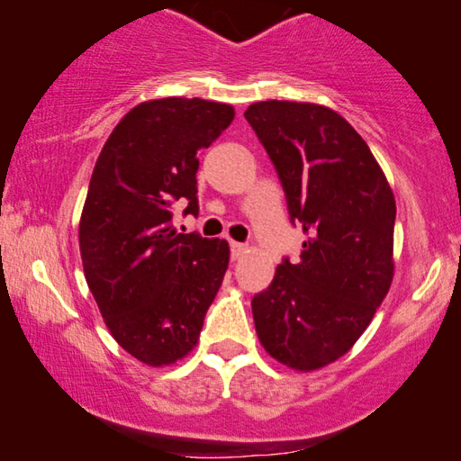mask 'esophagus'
Instances as JSON below:
<instances>
[{
	"instance_id": "obj_1",
	"label": "esophagus",
	"mask_w": 461,
	"mask_h": 461,
	"mask_svg": "<svg viewBox=\"0 0 461 461\" xmlns=\"http://www.w3.org/2000/svg\"><path fill=\"white\" fill-rule=\"evenodd\" d=\"M245 251H248V245L230 241V256H232V260H239V258L245 256Z\"/></svg>"
}]
</instances>
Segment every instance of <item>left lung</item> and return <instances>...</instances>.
Returning <instances> with one entry per match:
<instances>
[{
	"label": "left lung",
	"mask_w": 461,
	"mask_h": 461,
	"mask_svg": "<svg viewBox=\"0 0 461 461\" xmlns=\"http://www.w3.org/2000/svg\"><path fill=\"white\" fill-rule=\"evenodd\" d=\"M306 241L254 295L256 333L275 361L317 371L348 352L394 276L393 188L367 142L330 106L264 100L245 111Z\"/></svg>",
	"instance_id": "left-lung-1"
}]
</instances>
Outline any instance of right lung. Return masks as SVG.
Here are the masks:
<instances>
[{"instance_id":"1","label":"right lung","mask_w":461,"mask_h":461,"mask_svg":"<svg viewBox=\"0 0 461 461\" xmlns=\"http://www.w3.org/2000/svg\"><path fill=\"white\" fill-rule=\"evenodd\" d=\"M235 119L230 104L157 98L136 104L111 131L94 166L79 220L87 287L111 336L149 367L197 346L222 285L224 239L178 232L174 203L197 213V153Z\"/></svg>"}]
</instances>
